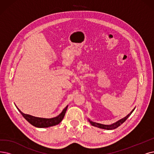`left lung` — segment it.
I'll return each instance as SVG.
<instances>
[{"instance_id": "left-lung-1", "label": "left lung", "mask_w": 154, "mask_h": 154, "mask_svg": "<svg viewBox=\"0 0 154 154\" xmlns=\"http://www.w3.org/2000/svg\"><path fill=\"white\" fill-rule=\"evenodd\" d=\"M134 110L133 109L132 111L129 114L128 116H126L125 118H122L121 119H120L119 121H117L116 122H115V123H113L112 125H102V124H100V123H97V122H92L90 120H88L90 122V124L94 126H96V127H98V128H102V129H105V130H114V129H116L118 127H119V126H121L123 122L129 118V116H130L132 112H133V110Z\"/></svg>"}]
</instances>
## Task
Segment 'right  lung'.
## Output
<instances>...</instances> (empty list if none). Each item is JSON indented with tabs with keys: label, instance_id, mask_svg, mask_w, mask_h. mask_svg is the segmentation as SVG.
Returning a JSON list of instances; mask_svg holds the SVG:
<instances>
[{
	"label": "right lung",
	"instance_id": "obj_1",
	"mask_svg": "<svg viewBox=\"0 0 154 154\" xmlns=\"http://www.w3.org/2000/svg\"><path fill=\"white\" fill-rule=\"evenodd\" d=\"M67 108V106L66 107V108L63 110V112H61L58 116L56 117V118H53L51 119H45V118H37V117H34L28 114H25L23 112H22L21 110L17 107L18 110H19L20 113L22 114V116L24 117V118H25L26 121H28L31 125H32L33 126L37 128H48V127L55 126L59 124L64 118Z\"/></svg>",
	"mask_w": 154,
	"mask_h": 154
}]
</instances>
